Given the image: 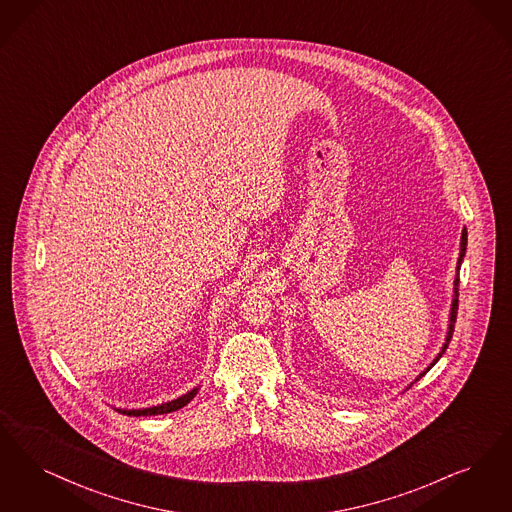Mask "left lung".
Wrapping results in <instances>:
<instances>
[{"mask_svg": "<svg viewBox=\"0 0 512 512\" xmlns=\"http://www.w3.org/2000/svg\"><path fill=\"white\" fill-rule=\"evenodd\" d=\"M465 251H467V228H463V234H461V251H459V259H457V272H459V268H461V263H463V257H465ZM457 308H459V276H455V287H453V301H451V310H450V328H448V335H446V343H444V347L440 350V354L432 360V364H430L429 368L425 369L423 373H419V377L415 379V381H419L427 371H429L440 358H442V354L446 352V348L450 345L451 335H453V328H455V320H457Z\"/></svg>", "mask_w": 512, "mask_h": 512, "instance_id": "8db88e82", "label": "left lung"}]
</instances>
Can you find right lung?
<instances>
[{"mask_svg": "<svg viewBox=\"0 0 512 512\" xmlns=\"http://www.w3.org/2000/svg\"><path fill=\"white\" fill-rule=\"evenodd\" d=\"M198 394V389H192L190 392H186L183 394L181 398H177V400H171V402H165V404H160V406H152V408H144V409H118L120 413L123 415H129V417H141V415H162V413H171V411H177V409L183 408L186 406L194 396Z\"/></svg>", "mask_w": 512, "mask_h": 512, "instance_id": "obj_1", "label": "right lung"}]
</instances>
